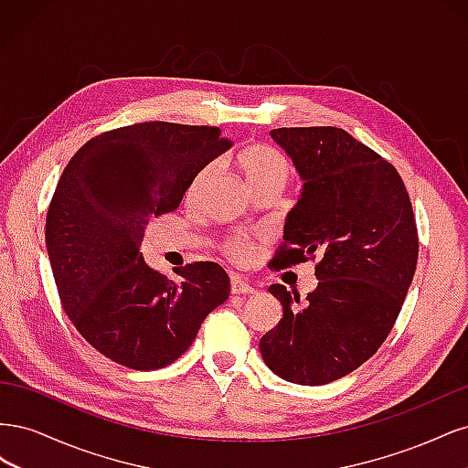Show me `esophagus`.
Here are the masks:
<instances>
[{
  "mask_svg": "<svg viewBox=\"0 0 468 468\" xmlns=\"http://www.w3.org/2000/svg\"><path fill=\"white\" fill-rule=\"evenodd\" d=\"M230 289H232L234 294H251L253 291H256L248 281H244L242 277H238V275L230 277Z\"/></svg>",
  "mask_w": 468,
  "mask_h": 468,
  "instance_id": "obj_1",
  "label": "esophagus"
}]
</instances>
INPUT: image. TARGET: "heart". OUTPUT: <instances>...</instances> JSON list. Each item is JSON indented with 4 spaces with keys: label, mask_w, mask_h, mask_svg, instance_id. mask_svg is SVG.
<instances>
[{
    "label": "heart",
    "mask_w": 468,
    "mask_h": 468,
    "mask_svg": "<svg viewBox=\"0 0 468 468\" xmlns=\"http://www.w3.org/2000/svg\"><path fill=\"white\" fill-rule=\"evenodd\" d=\"M236 162H238L239 172L244 174L246 181L250 183V187L253 191L263 186H271V183L285 186L291 176L289 160L279 150L267 144H253L244 148L238 154ZM210 169H212V164L205 165L201 172L197 174L195 181L191 183V189H189L191 193L197 191L199 183L208 176ZM222 251L236 261H244L250 256V244L244 238H229L222 242Z\"/></svg>",
    "instance_id": "obj_1"
}]
</instances>
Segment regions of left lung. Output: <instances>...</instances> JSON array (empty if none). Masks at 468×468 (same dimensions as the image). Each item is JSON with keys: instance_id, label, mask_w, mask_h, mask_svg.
Returning <instances> with one entry per match:
<instances>
[{"instance_id": "obj_1", "label": "left lung", "mask_w": 468, "mask_h": 468, "mask_svg": "<svg viewBox=\"0 0 468 468\" xmlns=\"http://www.w3.org/2000/svg\"><path fill=\"white\" fill-rule=\"evenodd\" d=\"M304 179L269 267L316 261L318 287L260 339L265 365L296 385H328L373 357L399 318L418 263L412 203L396 167L335 126L273 129Z\"/></svg>"}]
</instances>
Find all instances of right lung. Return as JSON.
<instances>
[{"instance_id": "add662e5", "label": "right lung", "mask_w": 468, "mask_h": 468, "mask_svg": "<svg viewBox=\"0 0 468 468\" xmlns=\"http://www.w3.org/2000/svg\"><path fill=\"white\" fill-rule=\"evenodd\" d=\"M232 146L217 126L136 122L88 140L68 162L47 215V250L64 313L105 357L134 371L179 359L230 294L215 261L169 279L140 253L150 218L174 212L195 176Z\"/></svg>"}]
</instances>
